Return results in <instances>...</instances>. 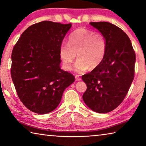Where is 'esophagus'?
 Listing matches in <instances>:
<instances>
[{
    "instance_id": "esophagus-1",
    "label": "esophagus",
    "mask_w": 146,
    "mask_h": 146,
    "mask_svg": "<svg viewBox=\"0 0 146 146\" xmlns=\"http://www.w3.org/2000/svg\"><path fill=\"white\" fill-rule=\"evenodd\" d=\"M75 79L77 81H79V80H81V78L79 77V75H75Z\"/></svg>"
}]
</instances>
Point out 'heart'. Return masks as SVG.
<instances>
[{
  "instance_id": "heart-1",
  "label": "heart",
  "mask_w": 146,
  "mask_h": 146,
  "mask_svg": "<svg viewBox=\"0 0 146 146\" xmlns=\"http://www.w3.org/2000/svg\"><path fill=\"white\" fill-rule=\"evenodd\" d=\"M107 42L101 33L94 32L85 28L74 31L69 37L68 44L60 46V55L64 68L70 71L77 54L76 70L83 73L98 67L105 58Z\"/></svg>"
}]
</instances>
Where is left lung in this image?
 Listing matches in <instances>:
<instances>
[{
	"instance_id": "1",
	"label": "left lung",
	"mask_w": 146,
	"mask_h": 146,
	"mask_svg": "<svg viewBox=\"0 0 146 146\" xmlns=\"http://www.w3.org/2000/svg\"><path fill=\"white\" fill-rule=\"evenodd\" d=\"M90 24L105 36L107 51L98 67L82 76L87 86L82 99L94 111L106 113L118 107L127 96L134 79L136 54L121 28L106 21Z\"/></svg>"
}]
</instances>
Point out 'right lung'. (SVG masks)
<instances>
[{"mask_svg": "<svg viewBox=\"0 0 146 146\" xmlns=\"http://www.w3.org/2000/svg\"><path fill=\"white\" fill-rule=\"evenodd\" d=\"M71 23H36L21 34L12 52L11 76L19 98L28 110L48 113L58 107L73 74L61 69L60 48Z\"/></svg>", "mask_w": 146, "mask_h": 146, "instance_id": "add662e5", "label": "right lung"}]
</instances>
